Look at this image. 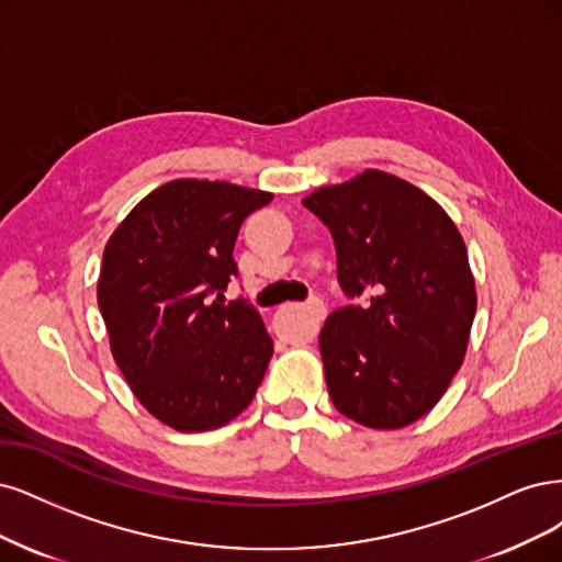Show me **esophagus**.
I'll list each match as a JSON object with an SVG mask.
<instances>
[{
	"label": "esophagus",
	"mask_w": 562,
	"mask_h": 562,
	"mask_svg": "<svg viewBox=\"0 0 562 562\" xmlns=\"http://www.w3.org/2000/svg\"><path fill=\"white\" fill-rule=\"evenodd\" d=\"M299 311L305 315V322H307V336H317V331H319V327H322V322H324V317H327V305H324L319 299H313V301H307L305 305H301Z\"/></svg>",
	"instance_id": "esophagus-1"
}]
</instances>
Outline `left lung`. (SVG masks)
<instances>
[{
  "mask_svg": "<svg viewBox=\"0 0 562 562\" xmlns=\"http://www.w3.org/2000/svg\"><path fill=\"white\" fill-rule=\"evenodd\" d=\"M303 205L329 228L338 284L357 301L324 322L334 406L371 429L429 413L462 367L476 289L458 226L404 179L367 170Z\"/></svg>",
  "mask_w": 562,
  "mask_h": 562,
  "instance_id": "8db88e82",
  "label": "left lung"
}]
</instances>
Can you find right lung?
<instances>
[{
    "label": "right lung",
    "instance_id": "add662e5",
    "mask_svg": "<svg viewBox=\"0 0 562 562\" xmlns=\"http://www.w3.org/2000/svg\"><path fill=\"white\" fill-rule=\"evenodd\" d=\"M273 195L175 179L125 216L104 247L98 305L131 390L160 423L205 431L257 394L273 338L255 305L224 301L238 231Z\"/></svg>",
    "mask_w": 562,
    "mask_h": 562
}]
</instances>
